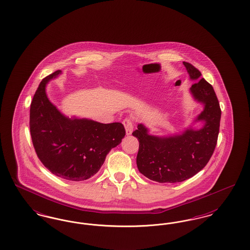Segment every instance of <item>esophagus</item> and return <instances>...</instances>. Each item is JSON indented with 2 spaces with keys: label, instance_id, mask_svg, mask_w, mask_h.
<instances>
[{
  "label": "esophagus",
  "instance_id": "1",
  "mask_svg": "<svg viewBox=\"0 0 250 250\" xmlns=\"http://www.w3.org/2000/svg\"><path fill=\"white\" fill-rule=\"evenodd\" d=\"M124 125H125V132H126V135H131L132 131H133V124H132V121L129 118H125L123 122Z\"/></svg>",
  "mask_w": 250,
  "mask_h": 250
}]
</instances>
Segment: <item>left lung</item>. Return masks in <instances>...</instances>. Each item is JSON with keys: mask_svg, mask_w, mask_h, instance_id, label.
<instances>
[{"mask_svg": "<svg viewBox=\"0 0 250 250\" xmlns=\"http://www.w3.org/2000/svg\"><path fill=\"white\" fill-rule=\"evenodd\" d=\"M190 80L194 99L204 108L195 122H203L200 129L189 127L170 136L150 135L143 124L132 135L140 143L137 166L145 177L158 183H179L202 170L214 153L219 133L221 109L214 88L202 73L189 62H183Z\"/></svg>", "mask_w": 250, "mask_h": 250, "instance_id": "8db88e82", "label": "left lung"}]
</instances>
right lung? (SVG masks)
<instances>
[{
  "label": "right lung",
  "mask_w": 250,
  "mask_h": 250,
  "mask_svg": "<svg viewBox=\"0 0 250 250\" xmlns=\"http://www.w3.org/2000/svg\"><path fill=\"white\" fill-rule=\"evenodd\" d=\"M61 74L48 75L39 84L30 108V132L36 155L54 175L69 181L94 176L109 151L125 135L121 123L101 124L66 117L48 99L46 86Z\"/></svg>",
  "instance_id": "right-lung-1"
}]
</instances>
